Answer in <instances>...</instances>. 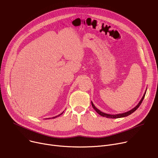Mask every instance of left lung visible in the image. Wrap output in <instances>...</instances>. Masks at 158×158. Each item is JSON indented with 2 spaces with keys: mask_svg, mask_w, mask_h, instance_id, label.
I'll return each mask as SVG.
<instances>
[{
  "mask_svg": "<svg viewBox=\"0 0 158 158\" xmlns=\"http://www.w3.org/2000/svg\"><path fill=\"white\" fill-rule=\"evenodd\" d=\"M145 93H146V90H145V92L144 93V94H143L142 98L141 99V100L140 101V102H139L138 104L135 108H133L131 109V110L128 111V112H126L123 113V114H116V115H111V114H105V113H104V112H102L101 111H100L99 110H98V109L94 106V105L93 104V103H92V101H91V104H92V107H93V108L96 110V112L98 114H99L100 115H101L102 117H106V118H121V117H127V116H128V115H131L132 113H133V112H135V111H136V110H137V108H138L139 106H140V105L141 103H142V101H143V99H144V98H145Z\"/></svg>",
  "mask_w": 158,
  "mask_h": 158,
  "instance_id": "left-lung-1",
  "label": "left lung"
}]
</instances>
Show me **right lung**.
<instances>
[{"label":"right lung","instance_id":"obj_1","mask_svg":"<svg viewBox=\"0 0 158 158\" xmlns=\"http://www.w3.org/2000/svg\"><path fill=\"white\" fill-rule=\"evenodd\" d=\"M64 112H62V113H61V114H59V115H57V116H55V117H53V118H56V117H59V116H60V115H62V114H63V113H64Z\"/></svg>","mask_w":158,"mask_h":158}]
</instances>
